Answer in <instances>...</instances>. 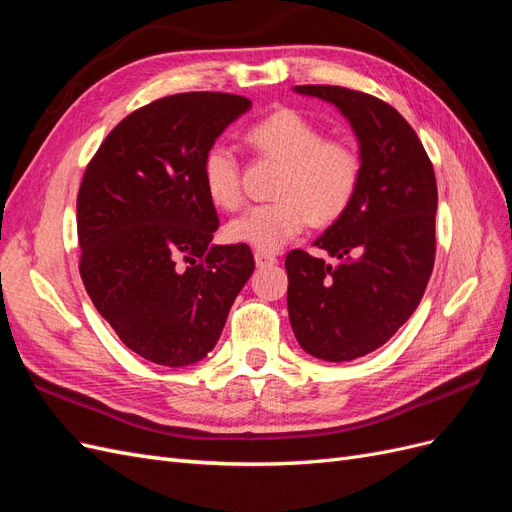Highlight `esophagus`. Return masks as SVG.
Instances as JSON below:
<instances>
[{
	"label": "esophagus",
	"mask_w": 512,
	"mask_h": 512,
	"mask_svg": "<svg viewBox=\"0 0 512 512\" xmlns=\"http://www.w3.org/2000/svg\"><path fill=\"white\" fill-rule=\"evenodd\" d=\"M254 260H256V267H273L277 262V258L269 252H256Z\"/></svg>",
	"instance_id": "34e87169"
}]
</instances>
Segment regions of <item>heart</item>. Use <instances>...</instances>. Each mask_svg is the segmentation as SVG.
<instances>
[{
    "label": "heart",
    "mask_w": 512,
    "mask_h": 512,
    "mask_svg": "<svg viewBox=\"0 0 512 512\" xmlns=\"http://www.w3.org/2000/svg\"><path fill=\"white\" fill-rule=\"evenodd\" d=\"M245 141L260 156L282 162L277 200L245 209L224 226L230 243L275 252L316 220L329 224L342 215L361 183V158L348 143L329 141L324 130L292 108H282L247 130ZM200 181L220 209L241 205V166L230 147L215 143L200 160Z\"/></svg>",
    "instance_id": "obj_1"
}]
</instances>
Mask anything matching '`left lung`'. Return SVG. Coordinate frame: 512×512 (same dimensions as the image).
Listing matches in <instances>:
<instances>
[{
    "label": "left lung",
    "instance_id": "left-lung-1",
    "mask_svg": "<svg viewBox=\"0 0 512 512\" xmlns=\"http://www.w3.org/2000/svg\"><path fill=\"white\" fill-rule=\"evenodd\" d=\"M292 89L348 119L361 183L348 209L314 241L333 265L303 250L286 256L288 316L307 354L354 361L389 342L423 299L436 256V175L393 106L335 85Z\"/></svg>",
    "mask_w": 512,
    "mask_h": 512
}]
</instances>
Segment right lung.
<instances>
[{
	"label": "right lung",
	"mask_w": 512,
	"mask_h": 512,
	"mask_svg": "<svg viewBox=\"0 0 512 512\" xmlns=\"http://www.w3.org/2000/svg\"><path fill=\"white\" fill-rule=\"evenodd\" d=\"M252 108L192 91L138 108L89 162L76 198L81 277L100 316L143 359L203 361L254 273L247 245H215L200 160Z\"/></svg>",
	"instance_id": "right-lung-1"
}]
</instances>
